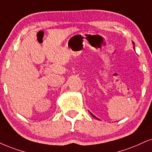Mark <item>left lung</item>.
<instances>
[{
    "label": "left lung",
    "mask_w": 152,
    "mask_h": 152,
    "mask_svg": "<svg viewBox=\"0 0 152 152\" xmlns=\"http://www.w3.org/2000/svg\"><path fill=\"white\" fill-rule=\"evenodd\" d=\"M132 43H133V45H134V42H132ZM90 114H91V115H92V116H93V117H94V118H96V119H97V120H99V119L98 118H96V116H95L94 115H93V114H92V113H91V112H90Z\"/></svg>",
    "instance_id": "8db88e82"
}]
</instances>
